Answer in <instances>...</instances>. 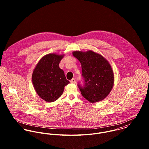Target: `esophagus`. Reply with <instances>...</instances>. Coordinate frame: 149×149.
<instances>
[{"instance_id": "1", "label": "esophagus", "mask_w": 149, "mask_h": 149, "mask_svg": "<svg viewBox=\"0 0 149 149\" xmlns=\"http://www.w3.org/2000/svg\"><path fill=\"white\" fill-rule=\"evenodd\" d=\"M70 82L71 83L75 84V83H76V80H75V79H72L70 81Z\"/></svg>"}]
</instances>
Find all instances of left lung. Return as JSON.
<instances>
[{"instance_id":"obj_1","label":"left lung","mask_w":149,"mask_h":149,"mask_svg":"<svg viewBox=\"0 0 149 149\" xmlns=\"http://www.w3.org/2000/svg\"><path fill=\"white\" fill-rule=\"evenodd\" d=\"M72 54L81 64L85 84L84 87L78 86L83 96L92 103L104 100L114 84V74L109 62L92 50L74 51Z\"/></svg>"}]
</instances>
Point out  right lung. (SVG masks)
<instances>
[{"label": "right lung", "instance_id": "obj_1", "mask_svg": "<svg viewBox=\"0 0 149 149\" xmlns=\"http://www.w3.org/2000/svg\"><path fill=\"white\" fill-rule=\"evenodd\" d=\"M64 54H47L36 65L32 74V82L38 95L46 102L57 100L63 94L66 80L59 64Z\"/></svg>", "mask_w": 149, "mask_h": 149}]
</instances>
